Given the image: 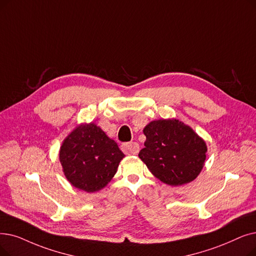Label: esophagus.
Returning <instances> with one entry per match:
<instances>
[{
  "label": "esophagus",
  "mask_w": 256,
  "mask_h": 256,
  "mask_svg": "<svg viewBox=\"0 0 256 256\" xmlns=\"http://www.w3.org/2000/svg\"><path fill=\"white\" fill-rule=\"evenodd\" d=\"M122 150L126 154H137L139 152V144L137 142H128L122 146Z\"/></svg>",
  "instance_id": "esophagus-1"
}]
</instances>
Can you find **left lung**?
Instances as JSON below:
<instances>
[{
  "label": "left lung",
  "instance_id": "left-lung-1",
  "mask_svg": "<svg viewBox=\"0 0 256 256\" xmlns=\"http://www.w3.org/2000/svg\"><path fill=\"white\" fill-rule=\"evenodd\" d=\"M146 137L139 158L160 181L179 186L201 172L207 146L194 130L176 119L152 121L143 130Z\"/></svg>",
  "mask_w": 256,
  "mask_h": 256
}]
</instances>
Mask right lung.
Returning a JSON list of instances; mask_svg holds the SVG:
<instances>
[{
    "label": "right lung",
    "mask_w": 256,
    "mask_h": 256,
    "mask_svg": "<svg viewBox=\"0 0 256 256\" xmlns=\"http://www.w3.org/2000/svg\"><path fill=\"white\" fill-rule=\"evenodd\" d=\"M124 154L117 143L94 124L76 128L60 150V161L68 181L78 190H102L117 172Z\"/></svg>",
    "instance_id": "add662e5"
}]
</instances>
